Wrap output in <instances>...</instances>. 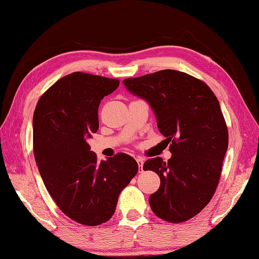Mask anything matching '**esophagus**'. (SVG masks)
Masks as SVG:
<instances>
[{"instance_id": "obj_1", "label": "esophagus", "mask_w": 259, "mask_h": 259, "mask_svg": "<svg viewBox=\"0 0 259 259\" xmlns=\"http://www.w3.org/2000/svg\"><path fill=\"white\" fill-rule=\"evenodd\" d=\"M136 161H137V163H138V165H139V171H143V164H144V157H142V156H137L136 157Z\"/></svg>"}]
</instances>
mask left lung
<instances>
[{
	"label": "left lung",
	"mask_w": 259,
	"mask_h": 259,
	"mask_svg": "<svg viewBox=\"0 0 259 259\" xmlns=\"http://www.w3.org/2000/svg\"><path fill=\"white\" fill-rule=\"evenodd\" d=\"M123 83L151 105L172 154L168 162L154 157L144 163L161 181L148 199L153 212L165 222H186L210 202L221 178L229 131L218 99L203 81L175 69Z\"/></svg>",
	"instance_id": "left-lung-1"
}]
</instances>
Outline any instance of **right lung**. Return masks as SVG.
Masks as SVG:
<instances>
[{
  "mask_svg": "<svg viewBox=\"0 0 259 259\" xmlns=\"http://www.w3.org/2000/svg\"><path fill=\"white\" fill-rule=\"evenodd\" d=\"M117 78L75 72L38 99L33 115V150L38 171L58 208L78 224L111 219L121 191L138 172L133 156L117 153L97 161L88 139L99 128L98 107Z\"/></svg>",
  "mask_w": 259,
  "mask_h": 259,
  "instance_id": "right-lung-1",
  "label": "right lung"
}]
</instances>
